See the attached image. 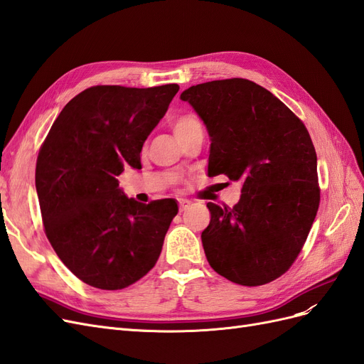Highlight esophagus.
<instances>
[{
  "instance_id": "esophagus-1",
  "label": "esophagus",
  "mask_w": 364,
  "mask_h": 364,
  "mask_svg": "<svg viewBox=\"0 0 364 364\" xmlns=\"http://www.w3.org/2000/svg\"><path fill=\"white\" fill-rule=\"evenodd\" d=\"M190 208V202H181V205H179V209H181V213H183V211H186V209Z\"/></svg>"
}]
</instances>
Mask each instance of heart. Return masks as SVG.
I'll return each instance as SVG.
<instances>
[{"label":"heart","mask_w":364,"mask_h":364,"mask_svg":"<svg viewBox=\"0 0 364 364\" xmlns=\"http://www.w3.org/2000/svg\"><path fill=\"white\" fill-rule=\"evenodd\" d=\"M199 126H200V123H199V119H197L196 115L183 114V115H181V117L174 119L173 130H174L176 136H181V135L186 134V132H190L194 127H199Z\"/></svg>","instance_id":"obj_1"}]
</instances>
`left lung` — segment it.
I'll return each mask as SVG.
<instances>
[{
    "mask_svg": "<svg viewBox=\"0 0 364 364\" xmlns=\"http://www.w3.org/2000/svg\"><path fill=\"white\" fill-rule=\"evenodd\" d=\"M181 100L211 139L208 174L243 185L232 208L206 205L211 222L202 245L209 266L247 287L272 282L299 255L321 202L310 134L279 98L246 79L196 85Z\"/></svg>",
    "mask_w": 364,
    "mask_h": 364,
    "instance_id": "1",
    "label": "left lung"
}]
</instances>
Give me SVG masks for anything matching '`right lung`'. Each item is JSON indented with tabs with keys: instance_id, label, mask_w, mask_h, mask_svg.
<instances>
[{
	"instance_id": "1",
	"label": "right lung",
	"mask_w": 364,
	"mask_h": 364,
	"mask_svg": "<svg viewBox=\"0 0 364 364\" xmlns=\"http://www.w3.org/2000/svg\"><path fill=\"white\" fill-rule=\"evenodd\" d=\"M178 91L176 83L87 87L62 109L39 150L36 191L47 238L91 287L126 289L161 255L178 203L129 199L117 176L141 168L142 146Z\"/></svg>"
}]
</instances>
